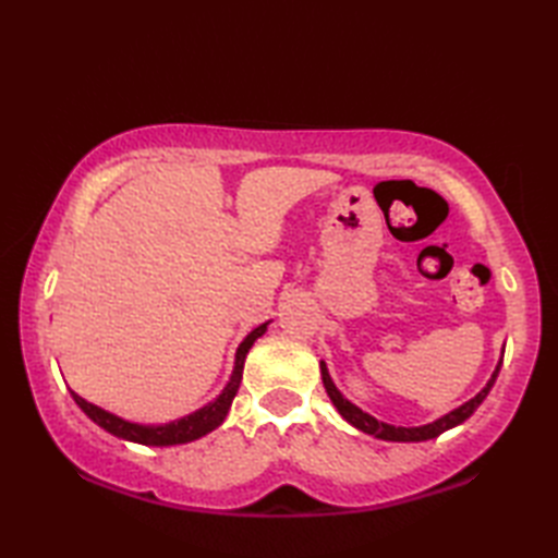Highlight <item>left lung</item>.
<instances>
[{
  "mask_svg": "<svg viewBox=\"0 0 558 558\" xmlns=\"http://www.w3.org/2000/svg\"><path fill=\"white\" fill-rule=\"evenodd\" d=\"M501 362H504V350H501V360H499V364H496V369H494L492 378L487 381V386H484L475 398H470L468 402H462L460 408L446 412L444 417H438V420H434L429 424H422V426H396V424H388V422H381V420L372 417L369 412H364L362 408H357V405H354V402H350L345 396L340 393V390L333 384V378H330V374H328V366H326L324 360H322V364H318V366H322V378H324L326 393H328L330 402H333V405H336V410L340 412L342 420L350 422L354 429H360V432L369 434L374 438H381V441L410 444V441H429V438H436L438 434H444L448 429H453V426L465 422L470 414L482 405V400L489 396V390H492V386L496 381V376H499V372H501Z\"/></svg>",
  "mask_w": 558,
  "mask_h": 558,
  "instance_id": "obj_1",
  "label": "left lung"
}]
</instances>
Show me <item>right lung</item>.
Listing matches in <instances>:
<instances>
[{"label": "right lung", "mask_w": 558, "mask_h": 558, "mask_svg": "<svg viewBox=\"0 0 558 558\" xmlns=\"http://www.w3.org/2000/svg\"><path fill=\"white\" fill-rule=\"evenodd\" d=\"M268 324L270 322L256 326L252 333H248L240 342V348H236V354H234V366H232L230 381H228V386L222 388V393L216 400H210L208 405L194 410L192 414H184V417H180V420H172V422H165V424H141V422L124 420V417H120V414L93 405V402H88L86 398H81L78 393H74V390H71V396H74L76 405L83 412H86L93 422L102 426L105 432H110L112 436L124 438V441L141 444V446H160V448L196 441V438L210 434L213 429H218V426L225 422V417H228L232 400H234L236 390H240V384H242L246 354H248V350H252L254 342L266 333Z\"/></svg>", "instance_id": "add662e5"}]
</instances>
